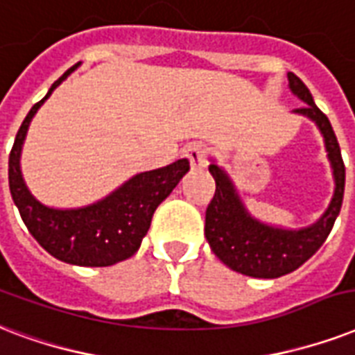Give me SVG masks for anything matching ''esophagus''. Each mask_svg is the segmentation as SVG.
Returning <instances> with one entry per match:
<instances>
[{"mask_svg": "<svg viewBox=\"0 0 355 355\" xmlns=\"http://www.w3.org/2000/svg\"><path fill=\"white\" fill-rule=\"evenodd\" d=\"M187 157L191 161L192 168H205L207 166V148L202 142H192L185 150Z\"/></svg>", "mask_w": 355, "mask_h": 355, "instance_id": "obj_1", "label": "esophagus"}]
</instances>
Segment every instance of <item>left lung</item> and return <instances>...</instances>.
<instances>
[{
  "mask_svg": "<svg viewBox=\"0 0 355 355\" xmlns=\"http://www.w3.org/2000/svg\"><path fill=\"white\" fill-rule=\"evenodd\" d=\"M289 89L306 103L293 112L309 118L322 135L334 174V196L322 216L311 226L298 230L272 226L250 215L230 174L216 164L215 159H211L209 172L215 178L216 191L205 211V239L224 265L244 276L274 279L296 270L328 239L343 205L345 163L331 123L315 105L309 89L293 72H289Z\"/></svg>",
  "mask_w": 355,
  "mask_h": 355,
  "instance_id": "obj_1",
  "label": "left lung"
}]
</instances>
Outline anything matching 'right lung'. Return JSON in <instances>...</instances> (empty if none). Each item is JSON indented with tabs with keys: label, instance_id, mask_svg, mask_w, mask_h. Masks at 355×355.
Instances as JSON below:
<instances>
[{
	"label": "right lung",
	"instance_id": "1",
	"mask_svg": "<svg viewBox=\"0 0 355 355\" xmlns=\"http://www.w3.org/2000/svg\"><path fill=\"white\" fill-rule=\"evenodd\" d=\"M78 66L79 62L66 70L21 122L9 155V187L21 220L48 254L70 265L111 266L129 259L140 248L155 209L174 191L191 164L189 159H180L163 168L135 174L111 194L83 207L59 209L38 202L21 174L24 140L44 101Z\"/></svg>",
	"mask_w": 355,
	"mask_h": 355
}]
</instances>
